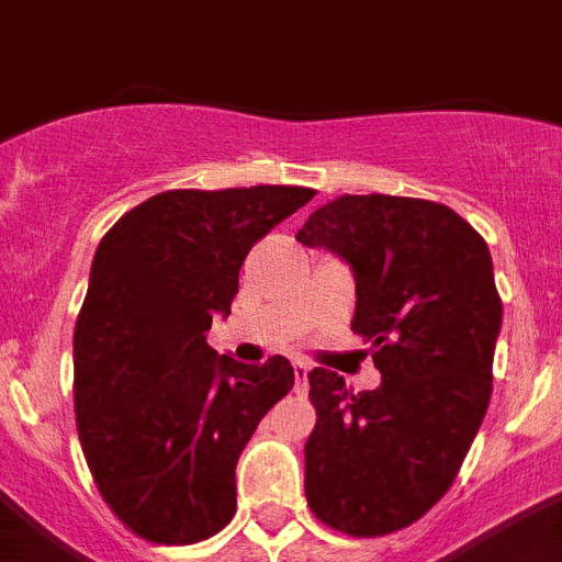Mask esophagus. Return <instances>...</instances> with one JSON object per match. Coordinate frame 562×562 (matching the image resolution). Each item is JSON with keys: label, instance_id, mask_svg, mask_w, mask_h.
I'll return each instance as SVG.
<instances>
[{"label": "esophagus", "instance_id": "esophagus-1", "mask_svg": "<svg viewBox=\"0 0 562 562\" xmlns=\"http://www.w3.org/2000/svg\"><path fill=\"white\" fill-rule=\"evenodd\" d=\"M308 366L305 362H296L294 366V389L296 394H305L308 391Z\"/></svg>", "mask_w": 562, "mask_h": 562}]
</instances>
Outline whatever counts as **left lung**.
Instances as JSON below:
<instances>
[{
    "label": "left lung",
    "instance_id": "8db88e82",
    "mask_svg": "<svg viewBox=\"0 0 562 562\" xmlns=\"http://www.w3.org/2000/svg\"><path fill=\"white\" fill-rule=\"evenodd\" d=\"M296 239L351 266V328L383 374L360 394L328 369L308 374L305 497L331 529L391 535L449 492L492 400L503 323L492 254L449 205L385 193L337 196Z\"/></svg>",
    "mask_w": 562,
    "mask_h": 562
}]
</instances>
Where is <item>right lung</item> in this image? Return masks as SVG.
Listing matches in <instances>:
<instances>
[{
  "label": "right lung",
  "mask_w": 562,
  "mask_h": 562,
  "mask_svg": "<svg viewBox=\"0 0 562 562\" xmlns=\"http://www.w3.org/2000/svg\"><path fill=\"white\" fill-rule=\"evenodd\" d=\"M311 188L165 191L120 216L93 254L74 331V408L99 494L125 529L188 546L237 512L245 442L294 389L285 357L245 366L209 346L239 268Z\"/></svg>",
  "instance_id": "obj_1"
}]
</instances>
